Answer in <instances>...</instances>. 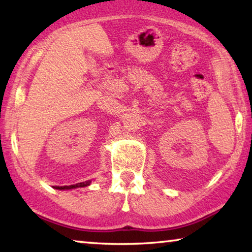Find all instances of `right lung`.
<instances>
[{"label": "right lung", "mask_w": 252, "mask_h": 252, "mask_svg": "<svg viewBox=\"0 0 252 252\" xmlns=\"http://www.w3.org/2000/svg\"><path fill=\"white\" fill-rule=\"evenodd\" d=\"M91 183V181H85V182H80L76 183V185H71V186H64V187H58L57 189L60 190H64V189H74V188H82V187H87Z\"/></svg>", "instance_id": "add662e5"}]
</instances>
